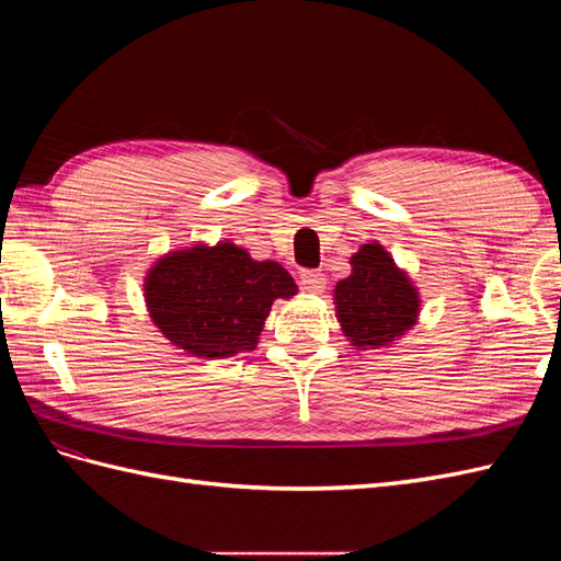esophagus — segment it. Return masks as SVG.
Wrapping results in <instances>:
<instances>
[{
    "label": "esophagus",
    "instance_id": "obj_1",
    "mask_svg": "<svg viewBox=\"0 0 561 561\" xmlns=\"http://www.w3.org/2000/svg\"><path fill=\"white\" fill-rule=\"evenodd\" d=\"M299 283H301L304 290L311 293V295H318V293L325 290V276H322L318 268H304L299 274Z\"/></svg>",
    "mask_w": 561,
    "mask_h": 561
}]
</instances>
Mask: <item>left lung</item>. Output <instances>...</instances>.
<instances>
[{
  "instance_id": "left-lung-1",
  "label": "left lung",
  "mask_w": 561,
  "mask_h": 561,
  "mask_svg": "<svg viewBox=\"0 0 561 561\" xmlns=\"http://www.w3.org/2000/svg\"><path fill=\"white\" fill-rule=\"evenodd\" d=\"M336 320L355 348L390 346L419 320L421 299L402 271L377 241L351 257V276L334 287Z\"/></svg>"
}]
</instances>
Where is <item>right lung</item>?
<instances>
[{
  "mask_svg": "<svg viewBox=\"0 0 561 561\" xmlns=\"http://www.w3.org/2000/svg\"><path fill=\"white\" fill-rule=\"evenodd\" d=\"M297 295L278 262L252 260L229 241L173 250L145 276L151 322L194 358H231L254 351L276 299Z\"/></svg>",
  "mask_w": 561,
  "mask_h": 561,
  "instance_id": "1",
  "label": "right lung"
}]
</instances>
